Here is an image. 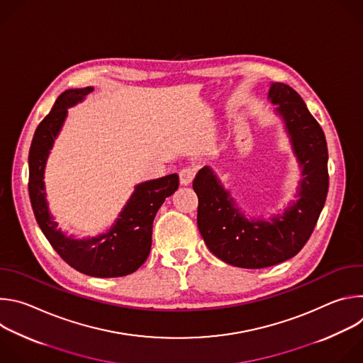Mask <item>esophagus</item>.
<instances>
[{
  "mask_svg": "<svg viewBox=\"0 0 363 363\" xmlns=\"http://www.w3.org/2000/svg\"><path fill=\"white\" fill-rule=\"evenodd\" d=\"M195 177V171L192 168H184L179 171V181L182 185H189Z\"/></svg>",
  "mask_w": 363,
  "mask_h": 363,
  "instance_id": "1",
  "label": "esophagus"
}]
</instances>
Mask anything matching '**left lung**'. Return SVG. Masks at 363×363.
<instances>
[{"mask_svg":"<svg viewBox=\"0 0 363 363\" xmlns=\"http://www.w3.org/2000/svg\"><path fill=\"white\" fill-rule=\"evenodd\" d=\"M267 99L276 105L300 168L294 199L269 218H255L245 216L211 167L201 168L192 184L206 247L241 269H264L294 257L312 235L329 188L326 138L303 99L284 83H270Z\"/></svg>","mask_w":363,"mask_h":363,"instance_id":"1","label":"left lung"}]
</instances>
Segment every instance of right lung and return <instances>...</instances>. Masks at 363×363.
<instances>
[{
  "label": "right lung",
  "mask_w": 363,
  "mask_h": 363,
  "mask_svg": "<svg viewBox=\"0 0 363 363\" xmlns=\"http://www.w3.org/2000/svg\"><path fill=\"white\" fill-rule=\"evenodd\" d=\"M91 91L90 86L63 91L53 109L37 126L28 155V192L43 234L69 266L91 277H122L136 272L146 262L152 245L155 216L164 201L178 189L179 177L171 174L138 184L118 218L105 233L87 238H76L63 233L48 208L45 165L66 122L67 109L82 103Z\"/></svg>",
  "instance_id": "obj_1"
}]
</instances>
